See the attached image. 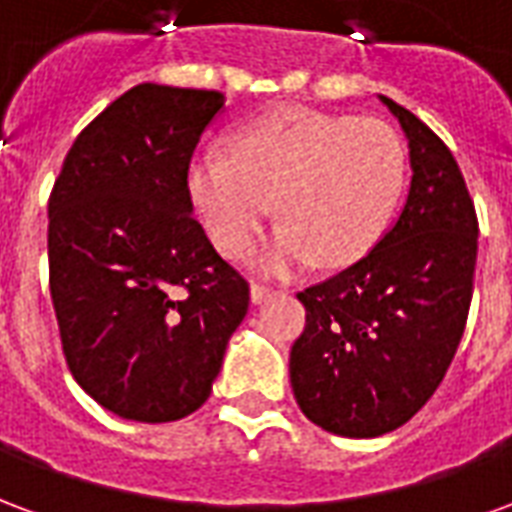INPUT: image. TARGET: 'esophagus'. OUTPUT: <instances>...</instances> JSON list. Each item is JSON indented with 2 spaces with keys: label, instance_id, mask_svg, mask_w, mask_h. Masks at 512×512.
I'll list each match as a JSON object with an SVG mask.
<instances>
[{
  "label": "esophagus",
  "instance_id": "34e87169",
  "mask_svg": "<svg viewBox=\"0 0 512 512\" xmlns=\"http://www.w3.org/2000/svg\"><path fill=\"white\" fill-rule=\"evenodd\" d=\"M249 296H252V304H263L268 296H274V288H268V285H260V282H252V288H249Z\"/></svg>",
  "mask_w": 512,
  "mask_h": 512
}]
</instances>
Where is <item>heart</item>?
<instances>
[{
  "label": "heart",
  "instance_id": "obj_1",
  "mask_svg": "<svg viewBox=\"0 0 512 512\" xmlns=\"http://www.w3.org/2000/svg\"><path fill=\"white\" fill-rule=\"evenodd\" d=\"M406 180V147L376 117L279 106L235 128L230 153L202 150L186 186L227 255L255 246L277 208L282 224L260 266L271 274L312 263L345 266L384 233Z\"/></svg>",
  "mask_w": 512,
  "mask_h": 512
}]
</instances>
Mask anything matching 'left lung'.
Instances as JSON below:
<instances>
[{
    "mask_svg": "<svg viewBox=\"0 0 512 512\" xmlns=\"http://www.w3.org/2000/svg\"><path fill=\"white\" fill-rule=\"evenodd\" d=\"M408 139L403 211L354 266L301 290L304 332L290 386L329 433L373 439L406 425L439 389L463 337L477 213L458 161L417 115L378 95Z\"/></svg>",
    "mask_w": 512,
    "mask_h": 512,
    "instance_id": "obj_1",
    "label": "left lung"
}]
</instances>
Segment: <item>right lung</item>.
<instances>
[{
    "label": "right lung",
    "mask_w": 512,
    "mask_h": 512,
    "mask_svg": "<svg viewBox=\"0 0 512 512\" xmlns=\"http://www.w3.org/2000/svg\"><path fill=\"white\" fill-rule=\"evenodd\" d=\"M216 90L136 84L95 117L49 197L62 354L95 403L175 422L208 400L249 285L191 216L186 172Z\"/></svg>",
    "instance_id": "right-lung-1"
}]
</instances>
